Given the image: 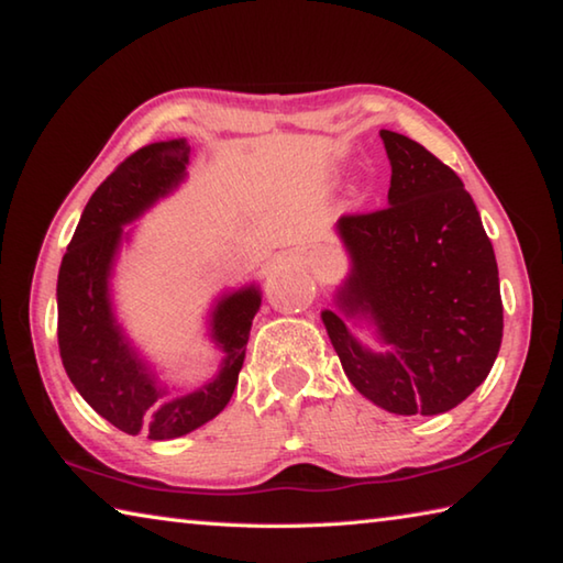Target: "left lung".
Instances as JSON below:
<instances>
[{
	"mask_svg": "<svg viewBox=\"0 0 563 563\" xmlns=\"http://www.w3.org/2000/svg\"><path fill=\"white\" fill-rule=\"evenodd\" d=\"M391 162L388 207L346 213L336 231L352 258L322 322L356 391L396 416H438L487 379L503 344L493 243L455 172L423 145L379 132ZM346 319H369L387 344L372 353Z\"/></svg>",
	"mask_w": 563,
	"mask_h": 563,
	"instance_id": "1",
	"label": "left lung"
}]
</instances>
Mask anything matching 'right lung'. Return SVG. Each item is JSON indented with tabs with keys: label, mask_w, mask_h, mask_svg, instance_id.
<instances>
[{
	"label": "right lung",
	"mask_w": 563,
	"mask_h": 563,
	"mask_svg": "<svg viewBox=\"0 0 563 563\" xmlns=\"http://www.w3.org/2000/svg\"><path fill=\"white\" fill-rule=\"evenodd\" d=\"M187 140L152 142L120 162L86 203L58 271V350L68 379L93 411L120 431L169 441L217 418L231 401L246 360L249 332L261 308L255 285L223 295L211 312V340L223 362L213 382L191 394L159 386L122 334L110 302V271L122 227L142 217L187 177Z\"/></svg>",
	"instance_id": "add662e5"
}]
</instances>
